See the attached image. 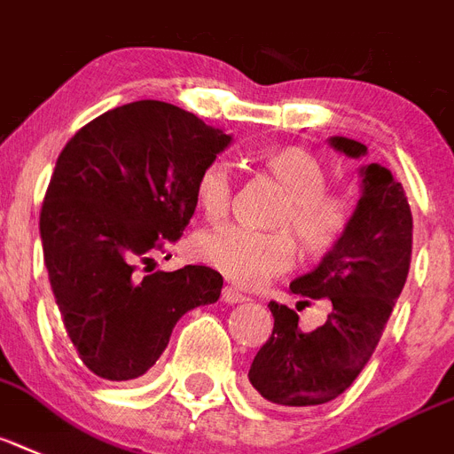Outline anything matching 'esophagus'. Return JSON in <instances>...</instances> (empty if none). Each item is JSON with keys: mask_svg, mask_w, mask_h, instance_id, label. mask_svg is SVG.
Here are the masks:
<instances>
[{"mask_svg": "<svg viewBox=\"0 0 454 454\" xmlns=\"http://www.w3.org/2000/svg\"><path fill=\"white\" fill-rule=\"evenodd\" d=\"M246 294H241V292L236 290V287H231V286H227V287H223V301L224 303H241V301H246Z\"/></svg>", "mask_w": 454, "mask_h": 454, "instance_id": "esophagus-1", "label": "esophagus"}]
</instances>
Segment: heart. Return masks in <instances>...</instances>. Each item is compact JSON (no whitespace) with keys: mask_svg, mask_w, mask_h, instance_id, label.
<instances>
[{"mask_svg":"<svg viewBox=\"0 0 454 454\" xmlns=\"http://www.w3.org/2000/svg\"><path fill=\"white\" fill-rule=\"evenodd\" d=\"M262 168L287 194L273 231H253L223 224L194 236V257L227 280L253 287L292 267L297 243L303 257L320 260L340 246L357 218V194L329 187V168L301 145L273 148L262 157ZM231 174L220 160L206 164L194 183V197L211 223L227 218L231 208Z\"/></svg>","mask_w":454,"mask_h":454,"instance_id":"obj_1","label":"heart"}]
</instances>
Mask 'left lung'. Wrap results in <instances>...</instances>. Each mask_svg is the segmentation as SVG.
<instances>
[{
    "label": "left lung",
    "mask_w": 454,
    "mask_h": 454,
    "mask_svg": "<svg viewBox=\"0 0 454 454\" xmlns=\"http://www.w3.org/2000/svg\"><path fill=\"white\" fill-rule=\"evenodd\" d=\"M332 145L350 157L366 153L353 138ZM353 230L316 271L292 280L297 309L313 298L333 301L328 322L313 333L298 327L296 310L271 301L273 332L254 355L250 383L278 406H317L343 395L383 336L406 286L413 253V215L402 183L380 164H369Z\"/></svg>",
    "instance_id": "left-lung-1"
}]
</instances>
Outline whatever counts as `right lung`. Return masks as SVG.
Masks as SVG:
<instances>
[{
    "mask_svg": "<svg viewBox=\"0 0 454 454\" xmlns=\"http://www.w3.org/2000/svg\"><path fill=\"white\" fill-rule=\"evenodd\" d=\"M227 144L194 114L144 99L90 120L59 153L41 206L43 262L67 339L95 376H144L181 316L218 301L215 269L138 267L181 239L197 176Z\"/></svg>",
    "mask_w": 454,
    "mask_h": 454,
    "instance_id": "1",
    "label": "right lung"
}]
</instances>
